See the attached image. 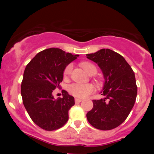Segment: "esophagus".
Instances as JSON below:
<instances>
[{
  "label": "esophagus",
  "mask_w": 154,
  "mask_h": 154,
  "mask_svg": "<svg viewBox=\"0 0 154 154\" xmlns=\"http://www.w3.org/2000/svg\"><path fill=\"white\" fill-rule=\"evenodd\" d=\"M82 101H83V100H82V99H79V98H75V103H80V102H81Z\"/></svg>",
  "instance_id": "esophagus-1"
}]
</instances>
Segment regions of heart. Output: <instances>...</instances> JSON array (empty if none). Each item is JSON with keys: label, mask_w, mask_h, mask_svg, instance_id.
<instances>
[{"label": "heart", "mask_w": 154, "mask_h": 154, "mask_svg": "<svg viewBox=\"0 0 154 154\" xmlns=\"http://www.w3.org/2000/svg\"><path fill=\"white\" fill-rule=\"evenodd\" d=\"M81 66L87 73L90 75L92 73H97V68L94 64L88 62H83ZM73 69V65L70 64L67 65L64 70V77L67 78L71 74ZM68 91L71 95L78 98H85L95 91V88L92 84H81V83H72L68 86Z\"/></svg>", "instance_id": "1"}]
</instances>
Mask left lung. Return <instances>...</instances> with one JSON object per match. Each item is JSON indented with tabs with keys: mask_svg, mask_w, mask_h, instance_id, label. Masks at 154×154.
Wrapping results in <instances>:
<instances>
[{
	"mask_svg": "<svg viewBox=\"0 0 154 154\" xmlns=\"http://www.w3.org/2000/svg\"><path fill=\"white\" fill-rule=\"evenodd\" d=\"M86 56L97 64L105 80L102 92L105 97L92 100L87 119L97 129L112 130L125 121L134 106L137 94L134 73L123 56L110 49Z\"/></svg>",
	"mask_w": 154,
	"mask_h": 154,
	"instance_id": "obj_1",
	"label": "left lung"
}]
</instances>
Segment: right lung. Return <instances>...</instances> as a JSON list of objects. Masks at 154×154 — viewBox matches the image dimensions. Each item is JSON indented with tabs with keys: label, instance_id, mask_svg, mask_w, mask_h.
Listing matches in <instances>:
<instances>
[{
	"label": "right lung",
	"instance_id": "1",
	"mask_svg": "<svg viewBox=\"0 0 154 154\" xmlns=\"http://www.w3.org/2000/svg\"><path fill=\"white\" fill-rule=\"evenodd\" d=\"M79 57L51 48L40 52L25 68L21 85L24 106L33 123L52 131L62 128L69 119L74 97L62 90V98L54 100L52 92L63 80L66 66Z\"/></svg>",
	"mask_w": 154,
	"mask_h": 154
}]
</instances>
